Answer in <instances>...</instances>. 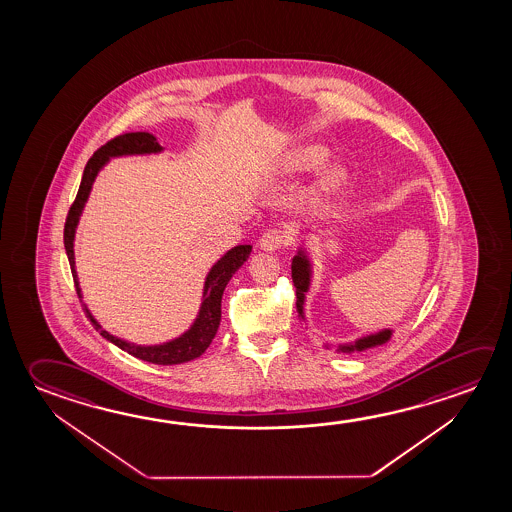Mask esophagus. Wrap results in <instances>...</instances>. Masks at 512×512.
<instances>
[{
    "label": "esophagus",
    "instance_id": "esophagus-1",
    "mask_svg": "<svg viewBox=\"0 0 512 512\" xmlns=\"http://www.w3.org/2000/svg\"><path fill=\"white\" fill-rule=\"evenodd\" d=\"M285 241H287V235L282 230L271 228V230L262 234L259 244L264 252H275L282 244H285Z\"/></svg>",
    "mask_w": 512,
    "mask_h": 512
}]
</instances>
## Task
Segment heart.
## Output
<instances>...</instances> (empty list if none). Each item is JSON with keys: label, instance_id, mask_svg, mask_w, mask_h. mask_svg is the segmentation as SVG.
<instances>
[{"label": "heart", "instance_id": "heart-1", "mask_svg": "<svg viewBox=\"0 0 512 512\" xmlns=\"http://www.w3.org/2000/svg\"><path fill=\"white\" fill-rule=\"evenodd\" d=\"M328 151L319 146V144H307L300 146L296 150L287 153L284 159V168L287 171H309V169L318 168L327 160ZM346 180V171L341 166H332L327 169L316 184V194L318 196H328L336 193L337 189L344 184Z\"/></svg>", "mask_w": 512, "mask_h": 512}]
</instances>
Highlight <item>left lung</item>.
Returning <instances> with one entry per match:
<instances>
[{
  "label": "left lung",
  "mask_w": 512,
  "mask_h": 512,
  "mask_svg": "<svg viewBox=\"0 0 512 512\" xmlns=\"http://www.w3.org/2000/svg\"><path fill=\"white\" fill-rule=\"evenodd\" d=\"M312 230H307L305 234H309ZM312 260H310L309 252L305 250V241L298 246V252L293 257V264H291V275H293L294 287H296V310L298 316L302 321H305V300H307V293H309L310 284H312ZM393 337V330L391 328H384L375 334L369 336L359 337L353 343L339 344L336 348L337 353H355L364 352L369 348L375 346H382L386 344L389 339ZM330 348V344H325Z\"/></svg>",
  "instance_id": "obj_1"
}]
</instances>
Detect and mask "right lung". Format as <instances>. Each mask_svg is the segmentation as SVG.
<instances>
[{"instance_id": "1", "label": "right lung", "mask_w": 512, "mask_h": 512, "mask_svg": "<svg viewBox=\"0 0 512 512\" xmlns=\"http://www.w3.org/2000/svg\"><path fill=\"white\" fill-rule=\"evenodd\" d=\"M162 151H164V148L157 143L155 135L148 134V132H132V134L118 135L116 139L103 144L100 150L96 151L87 162L82 182H80V189L76 194L75 203L69 209L66 227H64V246H66L69 266H71L76 293H78L80 300H82V289H80L75 266L76 227L80 223V216L84 212L85 203L89 200V194L93 191L96 176H98L101 169L109 164L110 159L130 157V155H151V153H162ZM250 253H252L250 244H239V246H234L232 250H228L210 268L207 277H205V284H203L202 305H200L198 316L194 319L193 325L187 328L182 336L175 337L168 343L146 346V344L128 343L121 337L112 336L96 321L93 312L87 309V305L84 302L82 303H84L85 312L91 319V323L100 332L101 336L105 337L110 343L116 344L121 350H125L126 353L134 355L137 359L151 362V364H160V366H171V364L193 361L209 348L212 339L216 337L219 321H221L223 291L230 282V278L234 277L235 271L248 260Z\"/></svg>"}]
</instances>
